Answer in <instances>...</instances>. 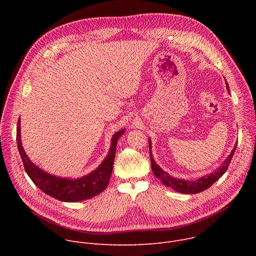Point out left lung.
<instances>
[{
	"instance_id": "1",
	"label": "left lung",
	"mask_w": 256,
	"mask_h": 256,
	"mask_svg": "<svg viewBox=\"0 0 256 256\" xmlns=\"http://www.w3.org/2000/svg\"><path fill=\"white\" fill-rule=\"evenodd\" d=\"M226 87L229 91V86H228L227 82H226ZM151 146H152L151 144V140L149 138L151 166H152V170H153L154 175L162 181V184L164 186L173 188L177 192L186 194H198V192H202L206 190V188L212 186L218 178L224 175V173L227 171V169H228V167L231 163V160L233 158V155H234L236 147H237V142L235 144L234 148H233L232 152L230 153V155L228 156V158L220 165V167L216 169L212 173H208V174H206L204 176H202L198 179L194 180V181H192V180L190 181V180H186V179H178V178L172 177L171 175L166 173L159 165H157V163L153 159Z\"/></svg>"
}]
</instances>
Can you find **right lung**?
<instances>
[{
    "mask_svg": "<svg viewBox=\"0 0 256 256\" xmlns=\"http://www.w3.org/2000/svg\"><path fill=\"white\" fill-rule=\"evenodd\" d=\"M124 130H126L124 128L114 134L110 149H109V152L102 163L93 172L77 179L62 178L52 175L30 161L22 147L20 120L17 124L16 140L24 169L33 181V184L52 198L60 202H75L91 198L102 192L107 188L114 168L118 140L124 134Z\"/></svg>",
    "mask_w": 256,
    "mask_h": 256,
    "instance_id": "obj_1",
    "label": "right lung"
}]
</instances>
